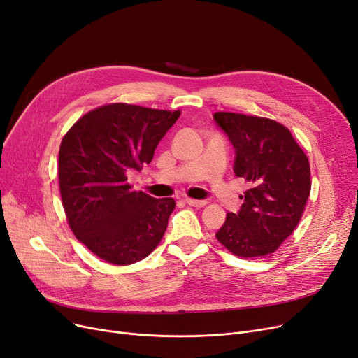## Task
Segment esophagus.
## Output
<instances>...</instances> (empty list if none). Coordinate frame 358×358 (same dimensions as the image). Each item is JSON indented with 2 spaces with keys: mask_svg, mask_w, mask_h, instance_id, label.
I'll return each mask as SVG.
<instances>
[{
  "mask_svg": "<svg viewBox=\"0 0 358 358\" xmlns=\"http://www.w3.org/2000/svg\"><path fill=\"white\" fill-rule=\"evenodd\" d=\"M185 203L190 205V206H194V208H203V206H206L208 201L206 200H197V199L187 197V199H185Z\"/></svg>",
  "mask_w": 358,
  "mask_h": 358,
  "instance_id": "esophagus-1",
  "label": "esophagus"
}]
</instances>
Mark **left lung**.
<instances>
[{
  "mask_svg": "<svg viewBox=\"0 0 358 358\" xmlns=\"http://www.w3.org/2000/svg\"><path fill=\"white\" fill-rule=\"evenodd\" d=\"M213 118L236 148V176L250 184L240 212L227 213L216 238L234 256L272 255L304 213L312 189L308 159L275 120L224 111Z\"/></svg>",
  "mask_w": 358,
  "mask_h": 358,
  "instance_id": "left-lung-1",
  "label": "left lung"
}]
</instances>
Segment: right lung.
<instances>
[{"label":"right lung","mask_w":358,"mask_h":358,"mask_svg":"<svg viewBox=\"0 0 358 358\" xmlns=\"http://www.w3.org/2000/svg\"><path fill=\"white\" fill-rule=\"evenodd\" d=\"M180 115V110L106 103L77 120L61 141L58 182L67 222L106 263L131 265L164 237L176 200L133 190L127 174L150 164Z\"/></svg>","instance_id":"1"}]
</instances>
